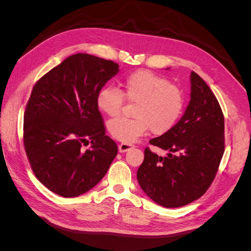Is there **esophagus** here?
Returning a JSON list of instances; mask_svg holds the SVG:
<instances>
[{
	"mask_svg": "<svg viewBox=\"0 0 251 251\" xmlns=\"http://www.w3.org/2000/svg\"><path fill=\"white\" fill-rule=\"evenodd\" d=\"M134 148V144H131V143H126V142H123L120 143L118 146V150L120 153H125V151H130Z\"/></svg>",
	"mask_w": 251,
	"mask_h": 251,
	"instance_id": "1",
	"label": "esophagus"
}]
</instances>
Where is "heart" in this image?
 <instances>
[{"instance_id": "b5f03b06", "label": "heart", "mask_w": 251, "mask_h": 251, "mask_svg": "<svg viewBox=\"0 0 251 251\" xmlns=\"http://www.w3.org/2000/svg\"><path fill=\"white\" fill-rule=\"evenodd\" d=\"M121 90L113 86L103 87L96 97L97 107L105 115L117 116L125 100L136 103L133 119H111L108 130L114 138L126 143L134 142L151 130L163 135L176 126L185 108L183 91L168 78L148 70L127 75Z\"/></svg>"}]
</instances>
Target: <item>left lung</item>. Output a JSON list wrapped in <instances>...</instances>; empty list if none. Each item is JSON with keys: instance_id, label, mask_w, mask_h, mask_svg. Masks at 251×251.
Masks as SVG:
<instances>
[{"instance_id": "left-lung-1", "label": "left lung", "mask_w": 251, "mask_h": 251, "mask_svg": "<svg viewBox=\"0 0 251 251\" xmlns=\"http://www.w3.org/2000/svg\"><path fill=\"white\" fill-rule=\"evenodd\" d=\"M191 101L171 131L150 140L170 151L158 156L147 148L137 171L138 183L164 207H181L206 193L224 154V115L219 101L198 74L192 72Z\"/></svg>"}]
</instances>
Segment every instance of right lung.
Here are the masks:
<instances>
[{
	"label": "right lung",
	"instance_id": "obj_1",
	"mask_svg": "<svg viewBox=\"0 0 251 251\" xmlns=\"http://www.w3.org/2000/svg\"><path fill=\"white\" fill-rule=\"evenodd\" d=\"M118 71L112 60L76 53L35 82L24 114V148L35 177L58 196L90 191L118 153L96 103Z\"/></svg>",
	"mask_w": 251,
	"mask_h": 251
}]
</instances>
